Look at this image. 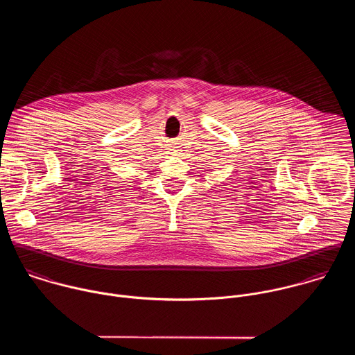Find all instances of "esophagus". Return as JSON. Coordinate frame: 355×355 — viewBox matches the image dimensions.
I'll list each match as a JSON object with an SVG mask.
<instances>
[{
	"label": "esophagus",
	"mask_w": 355,
	"mask_h": 355,
	"mask_svg": "<svg viewBox=\"0 0 355 355\" xmlns=\"http://www.w3.org/2000/svg\"><path fill=\"white\" fill-rule=\"evenodd\" d=\"M172 153H176V154H178V150H176V149H172Z\"/></svg>",
	"instance_id": "1"
}]
</instances>
